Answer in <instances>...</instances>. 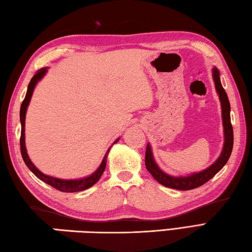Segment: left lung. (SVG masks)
<instances>
[{"mask_svg": "<svg viewBox=\"0 0 252 252\" xmlns=\"http://www.w3.org/2000/svg\"><path fill=\"white\" fill-rule=\"evenodd\" d=\"M213 77L215 86H216V90L219 94V99H220L223 132H225V143H223V149L220 157L218 158L217 161L215 162L213 165H210L203 172L196 173L193 174V175L186 177H174L168 175L166 173H164L162 170H159L157 163L154 161L150 145L148 144L145 150L146 170L152 174V176L159 183V184L178 190H189L197 189V187L204 185L205 183H207L209 180H212V178L225 166V164L230 158L232 146H234V131H232V126L230 121V103L229 100H228L225 89L222 88L220 77H219V71L216 68L213 69Z\"/></svg>", "mask_w": 252, "mask_h": 252, "instance_id": "1", "label": "left lung"}]
</instances>
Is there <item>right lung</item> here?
Wrapping results in <instances>:
<instances>
[{
  "instance_id": "1",
  "label": "right lung",
  "mask_w": 252,
  "mask_h": 252,
  "mask_svg": "<svg viewBox=\"0 0 252 252\" xmlns=\"http://www.w3.org/2000/svg\"><path fill=\"white\" fill-rule=\"evenodd\" d=\"M47 71L46 68H40V69L36 72V74L33 76V78L31 79L29 87H27V93L24 100H23L22 106H21V110H20V120H21V139H20V145H21V153H22V158L24 159V162L26 164V166L30 168V170L33 172L34 175L39 178L40 181H43L46 184L50 185L54 189H56L61 191H65V193H75V191H81L85 190L89 187L93 186L94 184H95L99 180L100 177L104 172V168H106V164H107V157H108V152L107 154L104 155V158L102 159L101 164L98 167V170L95 171L93 175H90L86 178H82V180H59V178H55V177H50L45 175L40 171H38L37 168L34 166V164L32 163V161L29 158L26 152V148H25V114H26V110H27V106H29L30 100L32 98V94H33V91L35 88V85L37 84L38 80H40L43 78V76L45 75V72ZM118 142V140L116 141ZM114 142V143H116Z\"/></svg>"
}]
</instances>
